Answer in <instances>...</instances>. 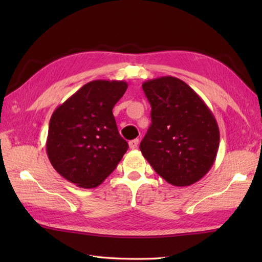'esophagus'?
<instances>
[{
    "label": "esophagus",
    "instance_id": "obj_1",
    "mask_svg": "<svg viewBox=\"0 0 262 262\" xmlns=\"http://www.w3.org/2000/svg\"><path fill=\"white\" fill-rule=\"evenodd\" d=\"M138 141L137 138L136 140H133V141H129V147L132 148V149H135V148H137V145H138Z\"/></svg>",
    "mask_w": 262,
    "mask_h": 262
}]
</instances>
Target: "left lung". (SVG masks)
Segmentation results:
<instances>
[{"label": "left lung", "instance_id": "8db88e82", "mask_svg": "<svg viewBox=\"0 0 262 262\" xmlns=\"http://www.w3.org/2000/svg\"><path fill=\"white\" fill-rule=\"evenodd\" d=\"M152 124L141 142L143 157L172 186L199 181L213 166L220 129L203 99L187 83L162 76L142 84Z\"/></svg>", "mask_w": 262, "mask_h": 262}]
</instances>
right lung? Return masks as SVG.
<instances>
[{"instance_id":"obj_1","label":"right lung","mask_w":262,"mask_h":262,"mask_svg":"<svg viewBox=\"0 0 262 262\" xmlns=\"http://www.w3.org/2000/svg\"><path fill=\"white\" fill-rule=\"evenodd\" d=\"M127 82L86 83L55 109L46 142L54 169L77 187L91 189L104 181L128 149L113 115Z\"/></svg>"}]
</instances>
